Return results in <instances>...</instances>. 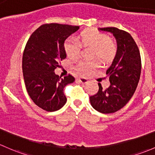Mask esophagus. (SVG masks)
Here are the masks:
<instances>
[{"mask_svg": "<svg viewBox=\"0 0 155 155\" xmlns=\"http://www.w3.org/2000/svg\"><path fill=\"white\" fill-rule=\"evenodd\" d=\"M78 81H79L80 83H81V84H87V83H88V81H89L87 78H84V77L78 78Z\"/></svg>", "mask_w": 155, "mask_h": 155, "instance_id": "esophagus-1", "label": "esophagus"}]
</instances>
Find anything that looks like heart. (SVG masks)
Returning <instances> with one entry per match:
<instances>
[{
    "label": "heart",
    "instance_id": "1",
    "mask_svg": "<svg viewBox=\"0 0 155 155\" xmlns=\"http://www.w3.org/2000/svg\"><path fill=\"white\" fill-rule=\"evenodd\" d=\"M81 46H92V54L93 57L98 56L101 60L108 62L113 60L116 54V44L109 36L102 32L95 29H89L81 32L78 40L70 37L65 41V51L71 60H77L80 57ZM99 61L94 60H83L76 66V70L83 74H89L95 68L99 66Z\"/></svg>",
    "mask_w": 155,
    "mask_h": 155
}]
</instances>
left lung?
<instances>
[{
  "instance_id": "8db88e82",
  "label": "left lung",
  "mask_w": 155,
  "mask_h": 155,
  "mask_svg": "<svg viewBox=\"0 0 155 155\" xmlns=\"http://www.w3.org/2000/svg\"><path fill=\"white\" fill-rule=\"evenodd\" d=\"M113 33L117 42V51L106 71L110 85L99 89L89 97L91 105L102 113H112L122 109L135 92L141 73V57L137 45L130 33L116 28H98Z\"/></svg>"
}]
</instances>
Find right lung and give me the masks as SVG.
I'll return each mask as SVG.
<instances>
[{
  "label": "right lung",
  "mask_w": 155,
  "mask_h": 155,
  "mask_svg": "<svg viewBox=\"0 0 155 155\" xmlns=\"http://www.w3.org/2000/svg\"><path fill=\"white\" fill-rule=\"evenodd\" d=\"M79 26L51 23L41 25L31 34L22 57L25 87L33 101L48 112L63 107L67 98L63 89L74 81L68 74L63 78L55 74L60 60L66 57L65 40Z\"/></svg>",
  "instance_id": "1"
}]
</instances>
